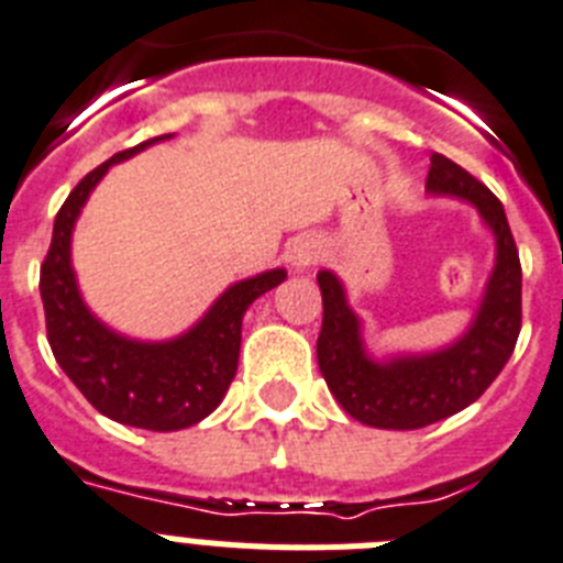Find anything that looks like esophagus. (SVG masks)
<instances>
[{"label":"esophagus","instance_id":"esophagus-1","mask_svg":"<svg viewBox=\"0 0 563 563\" xmlns=\"http://www.w3.org/2000/svg\"><path fill=\"white\" fill-rule=\"evenodd\" d=\"M320 254H323V249H320L318 240L300 238V240H295V245L289 249V263L295 268H309L318 263Z\"/></svg>","mask_w":563,"mask_h":563}]
</instances>
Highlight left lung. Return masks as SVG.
<instances>
[{"label": "left lung", "instance_id": "left-lung-1", "mask_svg": "<svg viewBox=\"0 0 563 563\" xmlns=\"http://www.w3.org/2000/svg\"><path fill=\"white\" fill-rule=\"evenodd\" d=\"M427 191L472 202L495 234V268L475 320L455 343L375 361L363 346L361 318L349 309L338 274H318L323 295L318 366L338 404L375 429L429 427L475 404L507 366L521 332V260L498 197L443 154L432 157Z\"/></svg>", "mask_w": 563, "mask_h": 563}]
</instances>
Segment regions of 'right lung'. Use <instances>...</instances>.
Returning <instances> with one entry per match:
<instances>
[{
	"instance_id": "obj_1",
	"label": "right lung",
	"mask_w": 563,
	"mask_h": 563,
	"mask_svg": "<svg viewBox=\"0 0 563 563\" xmlns=\"http://www.w3.org/2000/svg\"><path fill=\"white\" fill-rule=\"evenodd\" d=\"M159 140H172V134L120 151L79 179L54 220V238L40 272V295L51 352L88 404L125 427L174 432L209 418L225 398L238 372L245 309L280 286L286 272L272 268L229 286L186 334L174 340L145 343L122 338L93 318L70 268V234L85 200L108 168Z\"/></svg>"
}]
</instances>
